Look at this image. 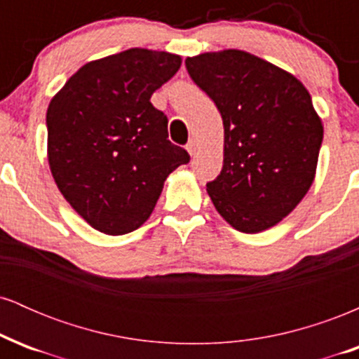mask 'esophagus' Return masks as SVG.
<instances>
[{"label": "esophagus", "mask_w": 359, "mask_h": 359, "mask_svg": "<svg viewBox=\"0 0 359 359\" xmlns=\"http://www.w3.org/2000/svg\"><path fill=\"white\" fill-rule=\"evenodd\" d=\"M185 148H187L189 154L196 155V151H197V143H196V140H191V142H189L187 145H185Z\"/></svg>", "instance_id": "34e87169"}]
</instances>
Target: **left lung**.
Masks as SVG:
<instances>
[{"mask_svg": "<svg viewBox=\"0 0 359 359\" xmlns=\"http://www.w3.org/2000/svg\"><path fill=\"white\" fill-rule=\"evenodd\" d=\"M224 125V162L208 182L214 208L234 229L258 233L304 199L316 175L323 123L297 77L243 50L185 60Z\"/></svg>", "mask_w": 359, "mask_h": 359, "instance_id": "obj_1", "label": "left lung"}]
</instances>
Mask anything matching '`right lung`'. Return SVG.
<instances>
[{
  "label": "right lung",
  "mask_w": 359,
  "mask_h": 359,
  "mask_svg": "<svg viewBox=\"0 0 359 359\" xmlns=\"http://www.w3.org/2000/svg\"><path fill=\"white\" fill-rule=\"evenodd\" d=\"M179 55L130 48L82 65L47 109L48 165L72 209L118 236L150 217L168 174L189 163L168 140L151 94L179 71Z\"/></svg>",
  "instance_id": "obj_1"
}]
</instances>
